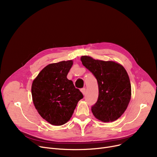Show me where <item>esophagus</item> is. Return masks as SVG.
<instances>
[{
    "instance_id": "esophagus-1",
    "label": "esophagus",
    "mask_w": 157,
    "mask_h": 157,
    "mask_svg": "<svg viewBox=\"0 0 157 157\" xmlns=\"http://www.w3.org/2000/svg\"><path fill=\"white\" fill-rule=\"evenodd\" d=\"M81 92H82V94H83L84 95H85V93H86V88H83L81 89Z\"/></svg>"
}]
</instances>
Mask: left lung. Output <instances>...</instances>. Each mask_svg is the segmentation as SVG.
I'll list each match as a JSON object with an SVG mask.
<instances>
[{
    "mask_svg": "<svg viewBox=\"0 0 157 157\" xmlns=\"http://www.w3.org/2000/svg\"><path fill=\"white\" fill-rule=\"evenodd\" d=\"M82 63L97 80L98 97L92 106L94 117L103 122L114 121L125 112L131 98L128 74L121 65L113 61L81 57Z\"/></svg>",
    "mask_w": 157,
    "mask_h": 157,
    "instance_id": "obj_1",
    "label": "left lung"
}]
</instances>
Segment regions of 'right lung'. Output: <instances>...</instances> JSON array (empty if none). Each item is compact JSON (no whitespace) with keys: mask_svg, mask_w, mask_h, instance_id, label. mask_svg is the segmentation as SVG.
<instances>
[{"mask_svg":"<svg viewBox=\"0 0 157 157\" xmlns=\"http://www.w3.org/2000/svg\"><path fill=\"white\" fill-rule=\"evenodd\" d=\"M72 60L49 64L41 71L32 85V96L40 117L50 124L67 123L83 95L67 78Z\"/></svg>","mask_w":157,"mask_h":157,"instance_id":"1","label":"right lung"}]
</instances>
